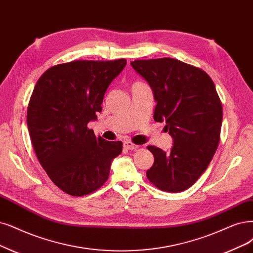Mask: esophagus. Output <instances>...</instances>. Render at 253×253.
Segmentation results:
<instances>
[{
    "instance_id": "1",
    "label": "esophagus",
    "mask_w": 253,
    "mask_h": 253,
    "mask_svg": "<svg viewBox=\"0 0 253 253\" xmlns=\"http://www.w3.org/2000/svg\"><path fill=\"white\" fill-rule=\"evenodd\" d=\"M123 145H124V148L128 149V150H136V149L139 147L137 145H134L133 143H131L130 141H125Z\"/></svg>"
}]
</instances>
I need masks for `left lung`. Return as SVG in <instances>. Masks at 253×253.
I'll return each instance as SVG.
<instances>
[{"instance_id": "left-lung-1", "label": "left lung", "mask_w": 253, "mask_h": 253, "mask_svg": "<svg viewBox=\"0 0 253 253\" xmlns=\"http://www.w3.org/2000/svg\"><path fill=\"white\" fill-rule=\"evenodd\" d=\"M132 68L153 90L154 121H166L171 151L148 146L154 156L147 178L169 193L185 191L207 170L220 142L222 103L208 73L174 58L134 60Z\"/></svg>"}]
</instances>
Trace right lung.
<instances>
[{"instance_id":"add662e5","label":"right lung","mask_w":253,"mask_h":253,"mask_svg":"<svg viewBox=\"0 0 253 253\" xmlns=\"http://www.w3.org/2000/svg\"><path fill=\"white\" fill-rule=\"evenodd\" d=\"M126 59L75 60L56 64L36 82L27 109L35 154L50 179L71 196H84L106 182L122 142H108L87 127Z\"/></svg>"}]
</instances>
